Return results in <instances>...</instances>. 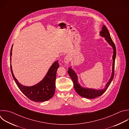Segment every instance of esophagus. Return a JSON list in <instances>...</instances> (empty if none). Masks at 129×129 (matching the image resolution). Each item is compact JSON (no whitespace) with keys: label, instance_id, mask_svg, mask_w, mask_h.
Instances as JSON below:
<instances>
[{"label":"esophagus","instance_id":"obj_1","mask_svg":"<svg viewBox=\"0 0 129 129\" xmlns=\"http://www.w3.org/2000/svg\"><path fill=\"white\" fill-rule=\"evenodd\" d=\"M70 57L69 56V55H66L64 59V62L66 63V64H68L69 62H70Z\"/></svg>","mask_w":129,"mask_h":129}]
</instances>
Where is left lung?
Here are the masks:
<instances>
[{
  "label": "left lung",
  "mask_w": 129,
  "mask_h": 129,
  "mask_svg": "<svg viewBox=\"0 0 129 129\" xmlns=\"http://www.w3.org/2000/svg\"><path fill=\"white\" fill-rule=\"evenodd\" d=\"M100 34L101 36L105 37V39L111 47H112V48L113 49V55L112 56L113 63H112V74L109 81L105 85V88L102 90H94L92 89L82 88L78 83L77 76L76 74V73L75 72V71L71 69V67L68 68V73L73 81L74 88L76 93L80 96L83 97L84 98H88V99H93L101 96L106 91V90L107 89V88L109 86V85L111 82L112 81L114 75V64H115V59L116 53L115 46L110 37L109 32L107 28L105 25H103L102 28V30L100 32Z\"/></svg>",
  "instance_id": "1"
}]
</instances>
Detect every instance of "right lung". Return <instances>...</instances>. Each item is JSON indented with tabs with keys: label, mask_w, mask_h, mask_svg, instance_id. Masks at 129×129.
Returning a JSON list of instances; mask_svg holds the SVG:
<instances>
[{
	"label": "right lung",
	"mask_w": 129,
	"mask_h": 129,
	"mask_svg": "<svg viewBox=\"0 0 129 129\" xmlns=\"http://www.w3.org/2000/svg\"><path fill=\"white\" fill-rule=\"evenodd\" d=\"M12 47L10 54L11 63ZM59 67V64L57 60L51 66L45 77L40 82L33 86L26 87L20 84L16 78L11 63V72L17 86L24 95L34 102H44L53 97L55 91L56 73Z\"/></svg>",
	"instance_id": "1"
}]
</instances>
